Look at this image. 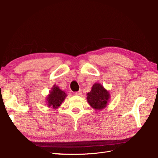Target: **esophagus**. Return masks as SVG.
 <instances>
[{"mask_svg": "<svg viewBox=\"0 0 158 158\" xmlns=\"http://www.w3.org/2000/svg\"><path fill=\"white\" fill-rule=\"evenodd\" d=\"M75 95H80L81 94H82V90H79L78 92H76L75 93Z\"/></svg>", "mask_w": 158, "mask_h": 158, "instance_id": "34e87169", "label": "esophagus"}]
</instances>
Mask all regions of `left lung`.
I'll list each match as a JSON object with an SVG mask.
<instances>
[{
	"label": "left lung",
	"mask_w": 158,
	"mask_h": 158,
	"mask_svg": "<svg viewBox=\"0 0 158 158\" xmlns=\"http://www.w3.org/2000/svg\"><path fill=\"white\" fill-rule=\"evenodd\" d=\"M87 95L89 106L96 110H102L106 107L110 99L109 92L99 83H95Z\"/></svg>",
	"instance_id": "left-lung-1"
}]
</instances>
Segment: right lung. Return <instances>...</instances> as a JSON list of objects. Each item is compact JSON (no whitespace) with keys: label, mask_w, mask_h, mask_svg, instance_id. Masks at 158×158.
I'll return each instance as SVG.
<instances>
[{"label":"right lung","mask_w":158,"mask_h":158,"mask_svg":"<svg viewBox=\"0 0 158 158\" xmlns=\"http://www.w3.org/2000/svg\"><path fill=\"white\" fill-rule=\"evenodd\" d=\"M66 97V93L60 89L57 85H54L51 88L49 94L47 95V106L49 107L57 109L60 106L61 103L64 102Z\"/></svg>","instance_id":"obj_1"}]
</instances>
